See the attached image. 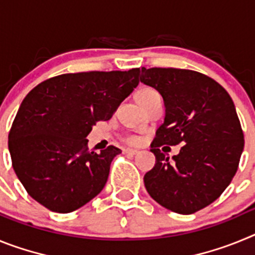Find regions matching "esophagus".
<instances>
[{"label": "esophagus", "instance_id": "1", "mask_svg": "<svg viewBox=\"0 0 255 255\" xmlns=\"http://www.w3.org/2000/svg\"><path fill=\"white\" fill-rule=\"evenodd\" d=\"M138 152V149H131V148H126V149H124V153H125V154H136Z\"/></svg>", "mask_w": 255, "mask_h": 255}]
</instances>
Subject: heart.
Masks as SVG:
<instances>
[{"mask_svg":"<svg viewBox=\"0 0 255 255\" xmlns=\"http://www.w3.org/2000/svg\"><path fill=\"white\" fill-rule=\"evenodd\" d=\"M155 94H158V93H157L154 89H152V88H143V89H140V91L136 93L135 98H136V101H138V102H141V101L147 100V98H149V97H152V96H155ZM126 140L129 141V143L134 144L138 141V138H136V136H129V138L126 139Z\"/></svg>","mask_w":255,"mask_h":255,"instance_id":"heart-1","label":"heart"}]
</instances>
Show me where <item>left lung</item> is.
Wrapping results in <instances>:
<instances>
[{
    "mask_svg": "<svg viewBox=\"0 0 255 255\" xmlns=\"http://www.w3.org/2000/svg\"><path fill=\"white\" fill-rule=\"evenodd\" d=\"M140 82L163 98L164 121L150 152L155 164L144 175L150 197L164 208L191 215L213 203L235 176L244 134L230 94L193 70L141 67ZM183 145L173 159L161 145Z\"/></svg>",
    "mask_w": 255,
    "mask_h": 255,
    "instance_id": "obj_1",
    "label": "left lung"
}]
</instances>
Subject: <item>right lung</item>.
Masks as SVG:
<instances>
[{
	"instance_id": "add662e5",
	"label": "right lung",
	"mask_w": 255,
	"mask_h": 255,
	"mask_svg": "<svg viewBox=\"0 0 255 255\" xmlns=\"http://www.w3.org/2000/svg\"><path fill=\"white\" fill-rule=\"evenodd\" d=\"M140 69L62 74L31 89L20 105L10 134L12 167L34 200L69 213L105 188L119 148L89 152L88 134L107 121L139 84Z\"/></svg>"
}]
</instances>
